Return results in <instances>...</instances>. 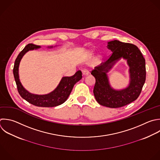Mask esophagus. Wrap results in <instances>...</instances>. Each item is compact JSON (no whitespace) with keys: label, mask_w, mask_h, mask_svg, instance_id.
I'll use <instances>...</instances> for the list:
<instances>
[{"label":"esophagus","mask_w":160,"mask_h":160,"mask_svg":"<svg viewBox=\"0 0 160 160\" xmlns=\"http://www.w3.org/2000/svg\"><path fill=\"white\" fill-rule=\"evenodd\" d=\"M82 74H83L84 76H87V75H88V74H89V71H88V70H87V69H83V70L82 71Z\"/></svg>","instance_id":"obj_1"}]
</instances>
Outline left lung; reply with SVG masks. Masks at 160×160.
I'll return each mask as SVG.
<instances>
[{
  "mask_svg": "<svg viewBox=\"0 0 160 160\" xmlns=\"http://www.w3.org/2000/svg\"><path fill=\"white\" fill-rule=\"evenodd\" d=\"M108 48L112 52L108 60L91 71L96 79L93 93L99 104L117 108L135 101L141 94L146 80L145 59L138 48L132 44L115 40L109 42ZM121 57L127 59L131 81L127 88L116 91L110 87L106 73Z\"/></svg>",
  "mask_w": 160,
  "mask_h": 160,
  "instance_id": "obj_1",
  "label": "left lung"
}]
</instances>
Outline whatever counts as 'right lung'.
<instances>
[{
  "label": "right lung",
  "instance_id": "1",
  "mask_svg": "<svg viewBox=\"0 0 160 160\" xmlns=\"http://www.w3.org/2000/svg\"><path fill=\"white\" fill-rule=\"evenodd\" d=\"M40 46L34 44H28L17 57L13 69L14 79L18 91L21 96L28 102L39 107H54L64 102L68 98L74 84L82 78V72L78 71L73 76L64 77L57 88L46 95H34L27 91L22 86L18 74L20 61L24 54L29 50L36 49Z\"/></svg>",
  "mask_w": 160,
  "mask_h": 160
}]
</instances>
